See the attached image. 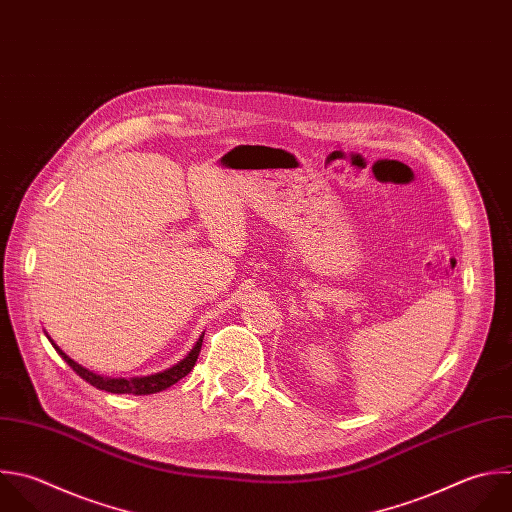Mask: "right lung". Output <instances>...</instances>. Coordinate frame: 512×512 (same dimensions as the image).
I'll use <instances>...</instances> for the list:
<instances>
[{"label":"right lung","mask_w":512,"mask_h":512,"mask_svg":"<svg viewBox=\"0 0 512 512\" xmlns=\"http://www.w3.org/2000/svg\"><path fill=\"white\" fill-rule=\"evenodd\" d=\"M46 332V330H44ZM48 340L52 342V346L56 348V352L74 368L76 374H80L86 382H90L92 386L100 388V390H106V392H112V394H156V392H162L166 388H170L172 384H176L180 378H184L196 364V358L200 354V348H202V340H204V334L196 340L194 348L180 360L176 362L174 366L162 370V372H156V374H148V376H132V378H112V376H104V374H98L82 364H78L74 358H70L54 340L52 336L46 332Z\"/></svg>","instance_id":"right-lung-1"}]
</instances>
